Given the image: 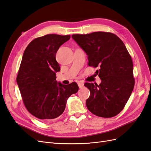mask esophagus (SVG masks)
I'll return each mask as SVG.
<instances>
[{
  "instance_id": "34e87169",
  "label": "esophagus",
  "mask_w": 151,
  "mask_h": 151,
  "mask_svg": "<svg viewBox=\"0 0 151 151\" xmlns=\"http://www.w3.org/2000/svg\"><path fill=\"white\" fill-rule=\"evenodd\" d=\"M78 85L80 88H82L84 86V83L83 82H78Z\"/></svg>"
}]
</instances>
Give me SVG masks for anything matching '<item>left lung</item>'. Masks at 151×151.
I'll return each mask as SVG.
<instances>
[{
  "label": "left lung",
  "instance_id": "1",
  "mask_svg": "<svg viewBox=\"0 0 151 151\" xmlns=\"http://www.w3.org/2000/svg\"><path fill=\"white\" fill-rule=\"evenodd\" d=\"M71 37L88 55V66L100 67L96 73L101 83L84 84L90 91L86 101L87 109L96 116L113 117L124 108L135 84L133 63L127 48L111 32H94Z\"/></svg>",
  "mask_w": 151,
  "mask_h": 151
}]
</instances>
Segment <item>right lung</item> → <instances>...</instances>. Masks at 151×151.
Listing matches in <instances>:
<instances>
[{
    "instance_id": "add662e5",
    "label": "right lung",
    "mask_w": 151,
    "mask_h": 151,
    "mask_svg": "<svg viewBox=\"0 0 151 151\" xmlns=\"http://www.w3.org/2000/svg\"><path fill=\"white\" fill-rule=\"evenodd\" d=\"M70 39V35H47L32 40L24 52L17 83L26 108L41 120L60 116L68 99L78 90L75 82L63 85L56 80L60 71L56 52Z\"/></svg>"
}]
</instances>
